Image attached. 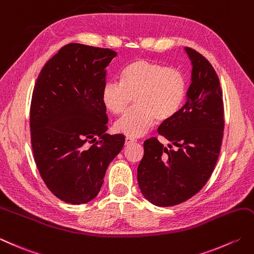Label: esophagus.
Masks as SVG:
<instances>
[{"label": "esophagus", "mask_w": 254, "mask_h": 254, "mask_svg": "<svg viewBox=\"0 0 254 254\" xmlns=\"http://www.w3.org/2000/svg\"><path fill=\"white\" fill-rule=\"evenodd\" d=\"M134 142H135V138H133V137H128V136H127V137H126V145H128V144L134 143Z\"/></svg>", "instance_id": "34e87169"}]
</instances>
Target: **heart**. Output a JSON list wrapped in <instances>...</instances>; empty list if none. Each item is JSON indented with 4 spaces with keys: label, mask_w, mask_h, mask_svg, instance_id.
<instances>
[{
    "label": "heart",
    "mask_w": 254,
    "mask_h": 254,
    "mask_svg": "<svg viewBox=\"0 0 254 254\" xmlns=\"http://www.w3.org/2000/svg\"><path fill=\"white\" fill-rule=\"evenodd\" d=\"M187 92L186 78L175 68L137 59L122 71L121 82L108 81L102 88L103 106L114 116H120L130 107L114 128L126 135L137 137L147 133L156 120L164 122L180 110Z\"/></svg>",
    "instance_id": "b5f03b06"
}]
</instances>
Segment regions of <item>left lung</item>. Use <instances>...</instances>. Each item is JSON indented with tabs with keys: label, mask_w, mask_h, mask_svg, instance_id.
<instances>
[{
	"label": "left lung",
	"mask_w": 254,
	"mask_h": 254,
	"mask_svg": "<svg viewBox=\"0 0 254 254\" xmlns=\"http://www.w3.org/2000/svg\"><path fill=\"white\" fill-rule=\"evenodd\" d=\"M191 62V83L186 102L158 134L172 142L164 146L156 137L144 142V156L137 167L142 195L153 205L175 206L206 185L220 153L223 101L219 78L207 59L185 47ZM177 146L172 150V145Z\"/></svg>",
	"instance_id": "obj_1"
}]
</instances>
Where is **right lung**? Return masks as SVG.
I'll list each match as a JSON object with an SVG mask.
<instances>
[{"label":"right lung","instance_id":"1","mask_svg":"<svg viewBox=\"0 0 254 254\" xmlns=\"http://www.w3.org/2000/svg\"><path fill=\"white\" fill-rule=\"evenodd\" d=\"M116 56L109 48L68 44L35 83L29 113L35 163L48 190L71 205L97 197L126 141L122 134L106 133L101 99L106 69Z\"/></svg>","mask_w":254,"mask_h":254}]
</instances>
